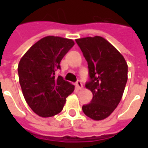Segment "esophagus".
<instances>
[{
    "label": "esophagus",
    "instance_id": "34e87169",
    "mask_svg": "<svg viewBox=\"0 0 148 148\" xmlns=\"http://www.w3.org/2000/svg\"><path fill=\"white\" fill-rule=\"evenodd\" d=\"M76 87H77L78 90H81V89H82L83 86H82V83L81 82V81L78 80L77 82H76Z\"/></svg>",
    "mask_w": 148,
    "mask_h": 148
}]
</instances>
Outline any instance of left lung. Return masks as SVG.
I'll return each mask as SVG.
<instances>
[{
	"label": "left lung",
	"instance_id": "8db88e82",
	"mask_svg": "<svg viewBox=\"0 0 148 148\" xmlns=\"http://www.w3.org/2000/svg\"><path fill=\"white\" fill-rule=\"evenodd\" d=\"M88 62L90 81L86 88L93 99L82 111L94 121L109 116L121 101L127 81L124 56L105 38L98 36L75 39Z\"/></svg>",
	"mask_w": 148,
	"mask_h": 148
}]
</instances>
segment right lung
<instances>
[{
  "instance_id": "1",
  "label": "right lung",
  "mask_w": 148,
  "mask_h": 148,
  "mask_svg": "<svg viewBox=\"0 0 148 148\" xmlns=\"http://www.w3.org/2000/svg\"><path fill=\"white\" fill-rule=\"evenodd\" d=\"M74 45L73 39L48 36L32 46L20 60L18 74L24 99L41 117L58 114L74 90V85L55 77L60 62Z\"/></svg>"
}]
</instances>
